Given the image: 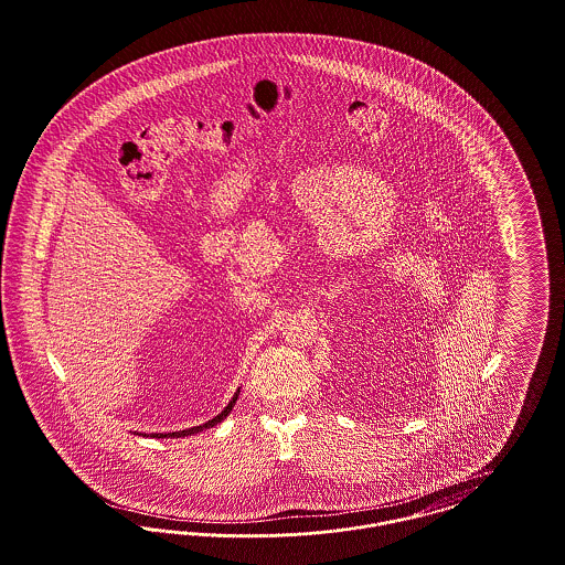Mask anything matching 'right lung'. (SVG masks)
I'll use <instances>...</instances> for the list:
<instances>
[{
    "label": "right lung",
    "instance_id": "1",
    "mask_svg": "<svg viewBox=\"0 0 565 565\" xmlns=\"http://www.w3.org/2000/svg\"><path fill=\"white\" fill-rule=\"evenodd\" d=\"M237 396H239V392L233 396V401L228 403V406L217 415V417H214L212 422H207V424H203V426H194V428H189V430H180V431H169V434H152V436H157V438H164V436H173V438H178V436H190V434H196V431L203 430V428H212V426H215V424H220L231 411H233V404L237 403Z\"/></svg>",
    "mask_w": 565,
    "mask_h": 565
}]
</instances>
